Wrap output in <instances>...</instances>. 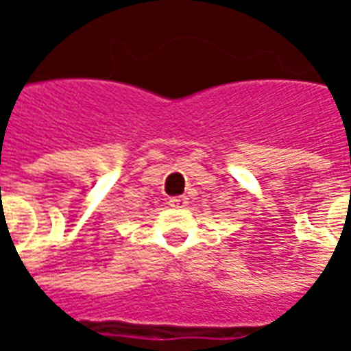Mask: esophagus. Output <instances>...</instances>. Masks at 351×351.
<instances>
[{"label":"esophagus","instance_id":"obj_1","mask_svg":"<svg viewBox=\"0 0 351 351\" xmlns=\"http://www.w3.org/2000/svg\"><path fill=\"white\" fill-rule=\"evenodd\" d=\"M169 205L175 206V208H184V206H188V197H186V195L171 197V199H169Z\"/></svg>","mask_w":351,"mask_h":351}]
</instances>
